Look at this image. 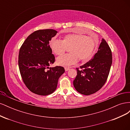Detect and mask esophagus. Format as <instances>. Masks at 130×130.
<instances>
[{"label": "esophagus", "mask_w": 130, "mask_h": 130, "mask_svg": "<svg viewBox=\"0 0 130 130\" xmlns=\"http://www.w3.org/2000/svg\"><path fill=\"white\" fill-rule=\"evenodd\" d=\"M64 69H65L66 71H68V70H69V67H65Z\"/></svg>", "instance_id": "obj_1"}]
</instances>
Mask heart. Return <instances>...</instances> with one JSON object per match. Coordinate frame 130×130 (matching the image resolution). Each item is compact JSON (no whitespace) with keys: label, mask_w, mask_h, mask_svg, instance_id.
Listing matches in <instances>:
<instances>
[{"label":"heart","mask_w":130,"mask_h":130,"mask_svg":"<svg viewBox=\"0 0 130 130\" xmlns=\"http://www.w3.org/2000/svg\"><path fill=\"white\" fill-rule=\"evenodd\" d=\"M49 44L53 52L57 55L63 54L69 48L70 54L58 57L56 61L58 65L69 67L76 63L78 58L83 63L91 60L99 45V40L96 37L69 34L65 35L62 41L53 38Z\"/></svg>","instance_id":"b5f03b06"}]
</instances>
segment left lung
I'll use <instances>...</instances> for the list:
<instances>
[{
    "mask_svg": "<svg viewBox=\"0 0 130 130\" xmlns=\"http://www.w3.org/2000/svg\"><path fill=\"white\" fill-rule=\"evenodd\" d=\"M112 63L111 48L103 39L98 52L89 61L77 68L73 81L75 88L80 94L89 95L100 90L105 84Z\"/></svg>",
    "mask_w": 130,
    "mask_h": 130,
    "instance_id": "1",
    "label": "left lung"
}]
</instances>
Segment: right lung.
<instances>
[{"instance_id": "right-lung-1", "label": "right lung", "mask_w": 130, "mask_h": 130, "mask_svg": "<svg viewBox=\"0 0 130 130\" xmlns=\"http://www.w3.org/2000/svg\"><path fill=\"white\" fill-rule=\"evenodd\" d=\"M53 29L38 30L26 38L19 50V69L24 84L31 92L48 95L56 90L63 67L49 68L55 58L49 41L57 34Z\"/></svg>"}]
</instances>
